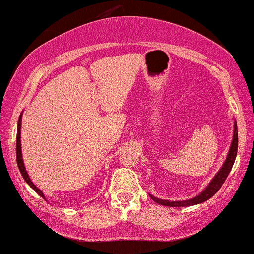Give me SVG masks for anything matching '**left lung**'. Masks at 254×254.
Segmentation results:
<instances>
[{"instance_id": "obj_1", "label": "left lung", "mask_w": 254, "mask_h": 254, "mask_svg": "<svg viewBox=\"0 0 254 254\" xmlns=\"http://www.w3.org/2000/svg\"><path fill=\"white\" fill-rule=\"evenodd\" d=\"M237 145H239V137H237V125L236 121L234 122V134H233V140H231L230 144V149H229L228 155H226V159L223 163V166L220 167V170L215 173V176L213 177L209 184L207 185L206 188L198 193L197 196L195 197L189 198V200H183V201H170V200H162V198H157L155 196L150 195V198L154 200L155 202L162 204V206H167V207H188V206H193V204H198L202 203L204 201H207L208 198H211L212 196L214 195L218 190L220 189V187L223 185V183L225 182L226 177L229 176L230 173L231 168H233L234 162H235L236 159V154H237Z\"/></svg>"}]
</instances>
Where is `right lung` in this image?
<instances>
[{"label": "right lung", "instance_id": "add662e5", "mask_svg": "<svg viewBox=\"0 0 254 254\" xmlns=\"http://www.w3.org/2000/svg\"><path fill=\"white\" fill-rule=\"evenodd\" d=\"M21 115L23 114H20V116H19V120H18V132H17V163H18V168L19 171H20L21 176H23L24 181H25L28 184L30 185V187L32 188V189L35 190L39 195L41 196L42 198H45V195H43V192L41 191V190L39 189V188L36 187V185L34 184V183L31 182V179H30L28 172H26L25 170V166H24V161H23V156H21V143H20V132H21Z\"/></svg>", "mask_w": 254, "mask_h": 254}]
</instances>
